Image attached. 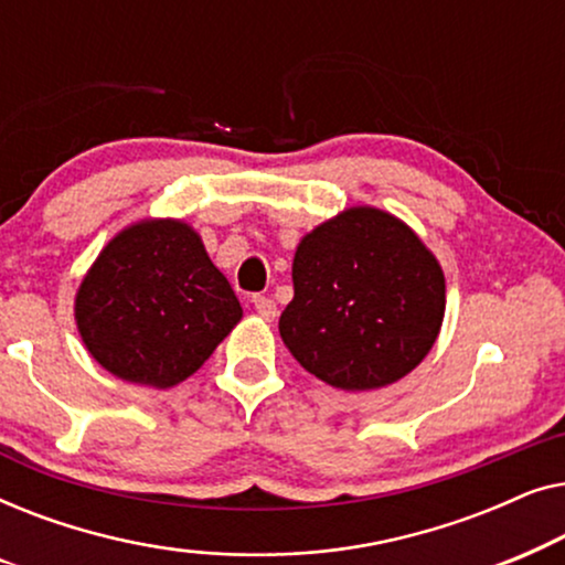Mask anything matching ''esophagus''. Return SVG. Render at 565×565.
Masks as SVG:
<instances>
[{
	"label": "esophagus",
	"instance_id": "1",
	"mask_svg": "<svg viewBox=\"0 0 565 565\" xmlns=\"http://www.w3.org/2000/svg\"><path fill=\"white\" fill-rule=\"evenodd\" d=\"M254 311H257L262 319L265 321H275V316H277V306H275V300L273 298H265V296H254Z\"/></svg>",
	"mask_w": 565,
	"mask_h": 565
}]
</instances>
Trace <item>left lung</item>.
I'll list each match as a JSON object with an SVG mask.
<instances>
[{
  "label": "left lung",
  "mask_w": 565,
  "mask_h": 565,
  "mask_svg": "<svg viewBox=\"0 0 565 565\" xmlns=\"http://www.w3.org/2000/svg\"><path fill=\"white\" fill-rule=\"evenodd\" d=\"M445 319V273L388 211L352 205L300 238L280 337L339 391H375L427 358Z\"/></svg>",
  "instance_id": "1"
}]
</instances>
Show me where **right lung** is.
Returning <instances> with one entry per match:
<instances>
[{
    "instance_id": "add662e5",
    "label": "right lung",
    "mask_w": 565,
    "mask_h": 565,
    "mask_svg": "<svg viewBox=\"0 0 565 565\" xmlns=\"http://www.w3.org/2000/svg\"><path fill=\"white\" fill-rule=\"evenodd\" d=\"M242 316L203 238L180 218L120 228L74 296L76 329L95 362L159 391L198 373Z\"/></svg>"
}]
</instances>
